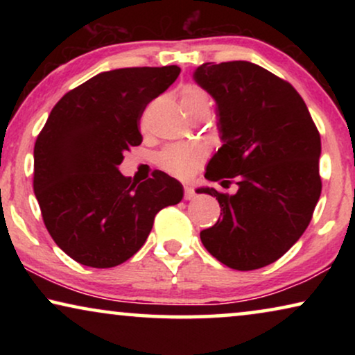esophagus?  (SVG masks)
<instances>
[{"mask_svg":"<svg viewBox=\"0 0 355 355\" xmlns=\"http://www.w3.org/2000/svg\"><path fill=\"white\" fill-rule=\"evenodd\" d=\"M193 197H196V192H193V187H191V186L184 187V198H186V200H191V198H193Z\"/></svg>","mask_w":355,"mask_h":355,"instance_id":"esophagus-1","label":"esophagus"}]
</instances>
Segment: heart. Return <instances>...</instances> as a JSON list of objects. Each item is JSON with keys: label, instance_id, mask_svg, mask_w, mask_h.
I'll return each mask as SVG.
<instances>
[{"label": "heart", "instance_id": "b5f03b06", "mask_svg": "<svg viewBox=\"0 0 355 355\" xmlns=\"http://www.w3.org/2000/svg\"><path fill=\"white\" fill-rule=\"evenodd\" d=\"M208 103L205 92L196 85L184 87L181 92V105ZM205 148L197 144H178L164 148L158 155V164L164 171L176 178H191L205 159Z\"/></svg>", "mask_w": 355, "mask_h": 355}]
</instances>
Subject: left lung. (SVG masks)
<instances>
[{"mask_svg":"<svg viewBox=\"0 0 355 355\" xmlns=\"http://www.w3.org/2000/svg\"><path fill=\"white\" fill-rule=\"evenodd\" d=\"M193 80L216 103L221 147L205 178L223 218L200 232L205 249L232 270H257L283 257L307 230L322 193L320 134L289 82L249 61L203 62Z\"/></svg>","mask_w":355,"mask_h":355,"instance_id":"left-lung-1","label":"left lung"}]
</instances>
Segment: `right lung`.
<instances>
[{"instance_id": "1", "label": "right lung", "mask_w": 355, "mask_h": 355, "mask_svg": "<svg viewBox=\"0 0 355 355\" xmlns=\"http://www.w3.org/2000/svg\"><path fill=\"white\" fill-rule=\"evenodd\" d=\"M178 66L100 72L67 92L33 148V192L60 249L92 268H111L145 244L155 215L182 200V184L163 171L132 182L119 171L142 144L145 106L178 79Z\"/></svg>"}]
</instances>
